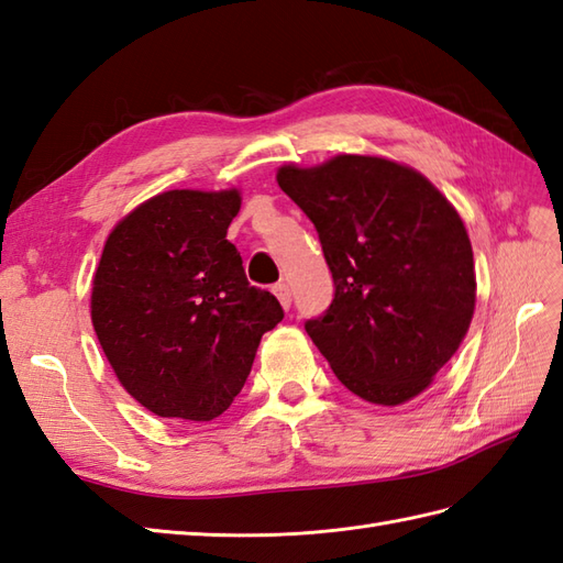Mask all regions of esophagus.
<instances>
[{
    "label": "esophagus",
    "mask_w": 563,
    "mask_h": 563,
    "mask_svg": "<svg viewBox=\"0 0 563 563\" xmlns=\"http://www.w3.org/2000/svg\"><path fill=\"white\" fill-rule=\"evenodd\" d=\"M273 295L278 297V301L283 305V309H290V305H292L290 285H287V283H276V285H273Z\"/></svg>",
    "instance_id": "34e87169"
}]
</instances>
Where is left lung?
<instances>
[{
    "label": "left lung",
    "mask_w": 563,
    "mask_h": 563,
    "mask_svg": "<svg viewBox=\"0 0 563 563\" xmlns=\"http://www.w3.org/2000/svg\"><path fill=\"white\" fill-rule=\"evenodd\" d=\"M280 190L309 216L335 297L305 323L338 380L373 405L421 395L475 309L473 250L456 209L419 170L340 154L283 166Z\"/></svg>",
    "instance_id": "obj_1"
}]
</instances>
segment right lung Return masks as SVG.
Instances as JSON below:
<instances>
[{
	"label": "right lung",
	"mask_w": 563,
	"mask_h": 563,
	"mask_svg": "<svg viewBox=\"0 0 563 563\" xmlns=\"http://www.w3.org/2000/svg\"><path fill=\"white\" fill-rule=\"evenodd\" d=\"M238 211V190L156 195L111 230L95 271L97 340L128 395L164 419L221 416L285 316L225 240Z\"/></svg>",
	"instance_id": "right-lung-1"
}]
</instances>
